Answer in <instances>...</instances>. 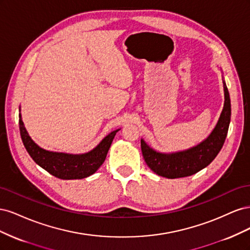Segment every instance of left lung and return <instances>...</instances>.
<instances>
[{"instance_id": "left-lung-1", "label": "left lung", "mask_w": 250, "mask_h": 250, "mask_svg": "<svg viewBox=\"0 0 250 250\" xmlns=\"http://www.w3.org/2000/svg\"><path fill=\"white\" fill-rule=\"evenodd\" d=\"M224 106L214 130L199 145L180 152L164 154L156 152L141 140V148L148 167L157 175L167 178L191 176L206 168L220 152L228 135L230 123V98L228 86L223 81Z\"/></svg>"}]
</instances>
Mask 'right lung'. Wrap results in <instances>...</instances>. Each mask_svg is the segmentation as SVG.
Wrapping results in <instances>:
<instances>
[{
  "label": "right lung",
  "instance_id": "obj_1",
  "mask_svg": "<svg viewBox=\"0 0 250 250\" xmlns=\"http://www.w3.org/2000/svg\"><path fill=\"white\" fill-rule=\"evenodd\" d=\"M19 117L21 138L29 155L42 169L60 179H81L94 174L104 163L112 140L119 131L118 129L110 132L95 149L85 154L51 152L42 149L31 140L22 123L21 113Z\"/></svg>",
  "mask_w": 250,
  "mask_h": 250
}]
</instances>
